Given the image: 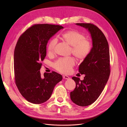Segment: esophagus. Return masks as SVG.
I'll return each instance as SVG.
<instances>
[{
  "instance_id": "obj_1",
  "label": "esophagus",
  "mask_w": 127,
  "mask_h": 127,
  "mask_svg": "<svg viewBox=\"0 0 127 127\" xmlns=\"http://www.w3.org/2000/svg\"><path fill=\"white\" fill-rule=\"evenodd\" d=\"M63 78L64 79H69L70 77L66 75H63Z\"/></svg>"
}]
</instances>
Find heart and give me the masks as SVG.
Returning a JSON list of instances; mask_svg holds the SVG:
<instances>
[{
    "label": "heart",
    "mask_w": 127,
    "mask_h": 127,
    "mask_svg": "<svg viewBox=\"0 0 127 127\" xmlns=\"http://www.w3.org/2000/svg\"><path fill=\"white\" fill-rule=\"evenodd\" d=\"M61 37L69 45L71 46V52L77 58L84 60L90 54L92 49L91 42L85 39L82 33L76 30H70L61 34ZM57 39L53 38L48 44L47 50L49 54H53L57 44ZM75 64V60L73 57L61 58L53 64L56 70L63 74H68Z\"/></svg>",
    "instance_id": "heart-1"
}]
</instances>
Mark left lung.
<instances>
[{
    "mask_svg": "<svg viewBox=\"0 0 127 127\" xmlns=\"http://www.w3.org/2000/svg\"><path fill=\"white\" fill-rule=\"evenodd\" d=\"M88 30L93 42L90 54L79 66V72L85 74L84 80L72 77L76 83L70 98L76 104L86 106L93 103L101 95L110 74V52L104 34L91 23H76Z\"/></svg>",
    "mask_w": 127,
    "mask_h": 127,
    "instance_id": "left-lung-1",
    "label": "left lung"
}]
</instances>
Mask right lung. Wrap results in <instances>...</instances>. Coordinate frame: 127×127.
<instances>
[{"label":"right lung","instance_id":"right-lung-1","mask_svg":"<svg viewBox=\"0 0 127 127\" xmlns=\"http://www.w3.org/2000/svg\"><path fill=\"white\" fill-rule=\"evenodd\" d=\"M62 26L34 24L19 37L14 50L15 83L21 95L34 104L44 103L51 97L55 86L63 77L55 71L41 75V61L47 54L49 40Z\"/></svg>","mask_w":127,"mask_h":127}]
</instances>
